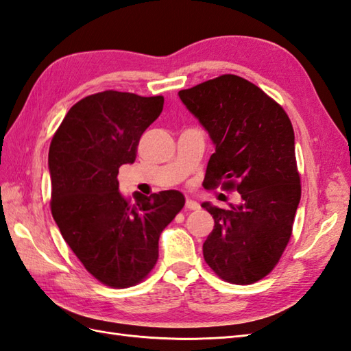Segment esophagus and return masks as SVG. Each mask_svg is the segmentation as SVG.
I'll return each mask as SVG.
<instances>
[{
	"mask_svg": "<svg viewBox=\"0 0 351 351\" xmlns=\"http://www.w3.org/2000/svg\"><path fill=\"white\" fill-rule=\"evenodd\" d=\"M185 208H187V210H199L200 206H199V204L196 202V200L187 197V200H185Z\"/></svg>",
	"mask_w": 351,
	"mask_h": 351,
	"instance_id": "esophagus-1",
	"label": "esophagus"
}]
</instances>
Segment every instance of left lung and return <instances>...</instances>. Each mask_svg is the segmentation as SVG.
Masks as SVG:
<instances>
[{"mask_svg": "<svg viewBox=\"0 0 351 351\" xmlns=\"http://www.w3.org/2000/svg\"><path fill=\"white\" fill-rule=\"evenodd\" d=\"M178 95L215 146L204 187L235 189L243 199L229 210L202 204L214 219L204 258L223 280L256 282L279 263L300 202L293 125L258 86L230 73Z\"/></svg>", "mask_w": 351, "mask_h": 351, "instance_id": "obj_1", "label": "left lung"}]
</instances>
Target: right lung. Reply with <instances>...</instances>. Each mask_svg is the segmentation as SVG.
<instances>
[{"mask_svg": "<svg viewBox=\"0 0 351 351\" xmlns=\"http://www.w3.org/2000/svg\"><path fill=\"white\" fill-rule=\"evenodd\" d=\"M162 96L106 90L78 101L51 140V213L80 263L104 285L128 288L158 259L160 235L182 210L181 191H119V167L136 161Z\"/></svg>", "mask_w": 351, "mask_h": 351, "instance_id": "add662e5", "label": "right lung"}]
</instances>
